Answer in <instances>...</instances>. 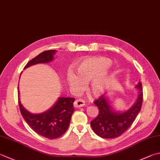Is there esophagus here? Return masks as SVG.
Masks as SVG:
<instances>
[{
  "label": "esophagus",
  "mask_w": 160,
  "mask_h": 160,
  "mask_svg": "<svg viewBox=\"0 0 160 160\" xmlns=\"http://www.w3.org/2000/svg\"><path fill=\"white\" fill-rule=\"evenodd\" d=\"M85 105V103H84V101L82 99H78L76 101H75L74 103H73V105L75 108H81V107H83Z\"/></svg>",
  "instance_id": "34e87169"
}]
</instances>
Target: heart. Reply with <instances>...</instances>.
<instances>
[{
	"label": "heart",
	"instance_id": "1",
	"mask_svg": "<svg viewBox=\"0 0 160 160\" xmlns=\"http://www.w3.org/2000/svg\"><path fill=\"white\" fill-rule=\"evenodd\" d=\"M110 59L105 57H92L82 59L76 65V75L68 71L66 80L68 85L80 89L82 83H88L87 89L95 96H101L106 84L112 76L109 69Z\"/></svg>",
	"mask_w": 160,
	"mask_h": 160
}]
</instances>
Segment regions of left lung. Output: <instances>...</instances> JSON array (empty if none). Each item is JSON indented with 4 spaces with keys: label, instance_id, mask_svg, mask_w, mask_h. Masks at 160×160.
Listing matches in <instances>:
<instances>
[{
    "label": "left lung",
    "instance_id": "obj_1",
    "mask_svg": "<svg viewBox=\"0 0 160 160\" xmlns=\"http://www.w3.org/2000/svg\"><path fill=\"white\" fill-rule=\"evenodd\" d=\"M139 95L135 103L127 111L119 112L112 108L108 97L102 95L94 101L98 107V116L91 121V126L97 135L104 139H114L121 136L130 127L141 110L143 101L142 84L136 85Z\"/></svg>",
    "mask_w": 160,
    "mask_h": 160
}]
</instances>
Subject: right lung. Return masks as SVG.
<instances>
[{"mask_svg":"<svg viewBox=\"0 0 160 160\" xmlns=\"http://www.w3.org/2000/svg\"><path fill=\"white\" fill-rule=\"evenodd\" d=\"M55 52V50L42 52L28 62L24 69L34 64H46L52 61ZM18 105L22 117L36 133L47 139H54L66 132L75 110L73 105L74 98L59 97L55 104L48 110L42 114H32L27 111L21 103L18 86Z\"/></svg>","mask_w":160,"mask_h":160,"instance_id":"1","label":"right lung"}]
</instances>
